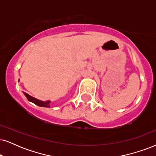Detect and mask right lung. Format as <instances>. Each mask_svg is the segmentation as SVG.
Masks as SVG:
<instances>
[{"label":"right lung","mask_w":156,"mask_h":156,"mask_svg":"<svg viewBox=\"0 0 156 156\" xmlns=\"http://www.w3.org/2000/svg\"><path fill=\"white\" fill-rule=\"evenodd\" d=\"M23 94H24L25 96L27 98V99H28L29 101L32 102V103L35 104L36 105L39 106H42V107H50V101H40V100L37 99V98H35L34 97H32V96H31L30 95H29V94H27V93L23 92Z\"/></svg>","instance_id":"add662e5"}]
</instances>
